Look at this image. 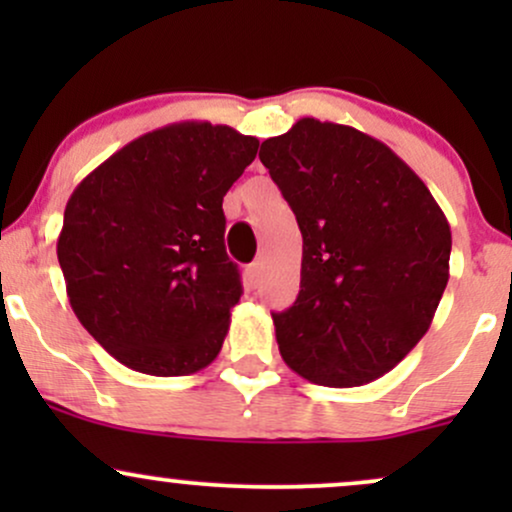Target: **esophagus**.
I'll return each instance as SVG.
<instances>
[{"label":"esophagus","instance_id":"34e87169","mask_svg":"<svg viewBox=\"0 0 512 512\" xmlns=\"http://www.w3.org/2000/svg\"><path fill=\"white\" fill-rule=\"evenodd\" d=\"M262 274H264V264H262V260H255L248 267V276H250V284L252 286H257L262 281Z\"/></svg>","mask_w":512,"mask_h":512}]
</instances>
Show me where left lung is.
<instances>
[{
  "mask_svg": "<svg viewBox=\"0 0 512 512\" xmlns=\"http://www.w3.org/2000/svg\"><path fill=\"white\" fill-rule=\"evenodd\" d=\"M260 161L303 233L301 291L272 313L286 366L356 387L421 342L450 279V223L390 146L303 117L262 142Z\"/></svg>",
  "mask_w": 512,
  "mask_h": 512,
  "instance_id": "left-lung-1",
  "label": "left lung"
}]
</instances>
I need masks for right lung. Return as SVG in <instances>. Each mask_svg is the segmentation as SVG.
Instances as JSON below:
<instances>
[{"label":"right lung","mask_w":512,"mask_h":512,"mask_svg":"<svg viewBox=\"0 0 512 512\" xmlns=\"http://www.w3.org/2000/svg\"><path fill=\"white\" fill-rule=\"evenodd\" d=\"M257 146L228 125L175 122L76 185L57 260L74 315L122 366L173 378L219 356L243 293L221 204Z\"/></svg>","instance_id":"right-lung-1"}]
</instances>
